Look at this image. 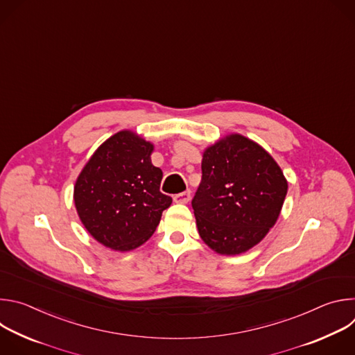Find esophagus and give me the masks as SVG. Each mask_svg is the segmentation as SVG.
<instances>
[{
    "label": "esophagus",
    "mask_w": 355,
    "mask_h": 355,
    "mask_svg": "<svg viewBox=\"0 0 355 355\" xmlns=\"http://www.w3.org/2000/svg\"><path fill=\"white\" fill-rule=\"evenodd\" d=\"M174 202H177V204H188L189 199H191V191H184L181 193H177L174 195Z\"/></svg>",
    "instance_id": "obj_1"
}]
</instances>
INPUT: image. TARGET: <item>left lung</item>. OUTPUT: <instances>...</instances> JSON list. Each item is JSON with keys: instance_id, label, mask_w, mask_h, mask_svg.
Returning a JSON list of instances; mask_svg holds the SVG:
<instances>
[{"instance_id": "obj_1", "label": "left lung", "mask_w": 355, "mask_h": 355, "mask_svg": "<svg viewBox=\"0 0 355 355\" xmlns=\"http://www.w3.org/2000/svg\"><path fill=\"white\" fill-rule=\"evenodd\" d=\"M286 191L282 170L260 144L237 133L218 140L204 151L192 199L200 239L219 254H241L275 225Z\"/></svg>"}]
</instances>
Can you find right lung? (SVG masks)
<instances>
[{
    "label": "right lung",
    "instance_id": "right-lung-1",
    "mask_svg": "<svg viewBox=\"0 0 355 355\" xmlns=\"http://www.w3.org/2000/svg\"><path fill=\"white\" fill-rule=\"evenodd\" d=\"M155 146L130 130L101 144L74 185L80 220L101 244L116 251L141 245L156 232L171 196L162 193L163 171L151 164Z\"/></svg>",
    "mask_w": 355,
    "mask_h": 355
}]
</instances>
